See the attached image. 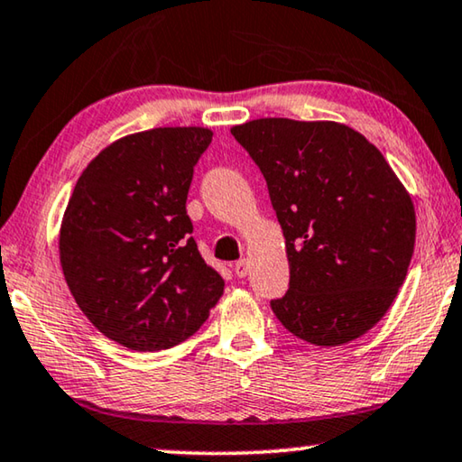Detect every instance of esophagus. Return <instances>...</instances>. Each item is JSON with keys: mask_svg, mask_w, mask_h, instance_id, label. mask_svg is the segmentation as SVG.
Returning <instances> with one entry per match:
<instances>
[{"mask_svg": "<svg viewBox=\"0 0 462 462\" xmlns=\"http://www.w3.org/2000/svg\"><path fill=\"white\" fill-rule=\"evenodd\" d=\"M234 273H236L238 278H245V275L249 273V261L246 259L236 261V263H234Z\"/></svg>", "mask_w": 462, "mask_h": 462, "instance_id": "1", "label": "esophagus"}]
</instances>
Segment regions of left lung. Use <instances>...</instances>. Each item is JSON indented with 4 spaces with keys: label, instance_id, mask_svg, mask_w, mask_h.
<instances>
[{
    "label": "left lung",
    "instance_id": "8db88e82",
    "mask_svg": "<svg viewBox=\"0 0 462 462\" xmlns=\"http://www.w3.org/2000/svg\"><path fill=\"white\" fill-rule=\"evenodd\" d=\"M267 182L286 238L291 286L275 318L315 346L380 321L415 249L411 195L361 133L338 122L259 118L232 126Z\"/></svg>",
    "mask_w": 462,
    "mask_h": 462
}]
</instances>
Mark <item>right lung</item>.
Instances as JSON below:
<instances>
[{
  "instance_id": "1",
  "label": "right lung",
  "mask_w": 462,
  "mask_h": 462,
  "mask_svg": "<svg viewBox=\"0 0 462 462\" xmlns=\"http://www.w3.org/2000/svg\"><path fill=\"white\" fill-rule=\"evenodd\" d=\"M211 136L199 126L124 136L87 165L68 201L60 228L66 284L88 321L130 350L190 338L224 294L187 213Z\"/></svg>"
}]
</instances>
